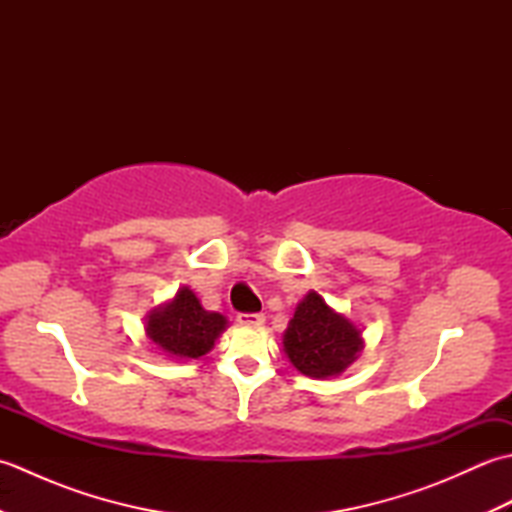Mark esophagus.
<instances>
[{
  "label": "esophagus",
  "instance_id": "obj_1",
  "mask_svg": "<svg viewBox=\"0 0 512 512\" xmlns=\"http://www.w3.org/2000/svg\"><path fill=\"white\" fill-rule=\"evenodd\" d=\"M264 321V314H239L237 317V323L244 325V328H262Z\"/></svg>",
  "mask_w": 512,
  "mask_h": 512
}]
</instances>
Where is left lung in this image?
<instances>
[{"mask_svg": "<svg viewBox=\"0 0 512 512\" xmlns=\"http://www.w3.org/2000/svg\"><path fill=\"white\" fill-rule=\"evenodd\" d=\"M281 343L299 374L321 380L341 376L365 347L361 325L330 308L317 290L297 303Z\"/></svg>", "mask_w": 512, "mask_h": 512, "instance_id": "1", "label": "left lung"}]
</instances>
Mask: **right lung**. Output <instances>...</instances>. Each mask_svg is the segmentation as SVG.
Here are the masks:
<instances>
[{"label":"right lung","mask_w":512,"mask_h":512,"mask_svg":"<svg viewBox=\"0 0 512 512\" xmlns=\"http://www.w3.org/2000/svg\"><path fill=\"white\" fill-rule=\"evenodd\" d=\"M226 328L224 314L204 310L189 286H180L176 295L145 314L147 341L167 361L206 356Z\"/></svg>","instance_id":"1"}]
</instances>
